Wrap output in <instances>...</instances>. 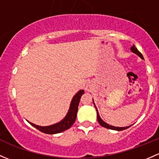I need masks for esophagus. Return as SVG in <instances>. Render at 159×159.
Returning a JSON list of instances; mask_svg holds the SVG:
<instances>
[{"label": "esophagus", "mask_w": 159, "mask_h": 159, "mask_svg": "<svg viewBox=\"0 0 159 159\" xmlns=\"http://www.w3.org/2000/svg\"><path fill=\"white\" fill-rule=\"evenodd\" d=\"M85 90H86L87 91H91V88H90L89 86H86V88H85Z\"/></svg>", "instance_id": "obj_1"}]
</instances>
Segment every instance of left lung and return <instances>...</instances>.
<instances>
[{
  "label": "left lung",
  "instance_id": "left-lung-1",
  "mask_svg": "<svg viewBox=\"0 0 159 159\" xmlns=\"http://www.w3.org/2000/svg\"><path fill=\"white\" fill-rule=\"evenodd\" d=\"M130 50H131V51L133 52V53H135V54L137 55V56H138L139 57H140V58H142V59H143V55H142L141 52H140L136 49V47L134 46V45H133V46H132L131 49H130ZM93 105H94L95 108H96V110H97V114H98V123H99V124L101 125V126H103V127H105V128H107V129H110L116 130V131H121V130L126 129H128L129 127H130V126H132V125H130V126H126V127H118V126H111V125H109V124H108V123H107L106 122L103 121V120L101 118V116H100V115H99V113H98V108H97V107L95 106V103H94V102H93Z\"/></svg>",
  "mask_w": 159,
  "mask_h": 159
}]
</instances>
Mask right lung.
Listing matches in <instances>:
<instances>
[{
  "instance_id": "obj_1",
  "label": "right lung",
  "mask_w": 159,
  "mask_h": 159,
  "mask_svg": "<svg viewBox=\"0 0 159 159\" xmlns=\"http://www.w3.org/2000/svg\"><path fill=\"white\" fill-rule=\"evenodd\" d=\"M84 90H80L78 91L71 100V103H70L69 109L68 110V113L64 118L61 121L55 123V124L50 125V126H38V125L34 124L31 122L28 121L30 124L34 126L35 128L37 129L38 130L41 131L42 133H46V134H56V133H61V132L66 131V129H69L74 124L75 120H76L77 113H78V104H79L80 99H81L82 94H84Z\"/></svg>"
}]
</instances>
